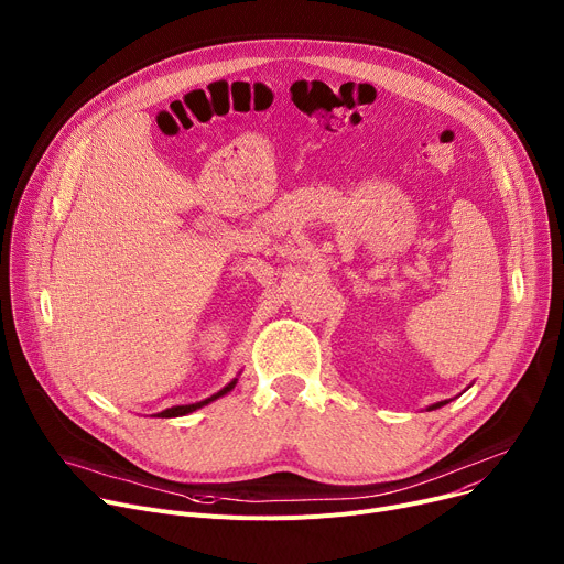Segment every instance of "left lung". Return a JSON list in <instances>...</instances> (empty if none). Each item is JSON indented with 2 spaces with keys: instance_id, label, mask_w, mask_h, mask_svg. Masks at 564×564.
Segmentation results:
<instances>
[{
  "instance_id": "obj_1",
  "label": "left lung",
  "mask_w": 564,
  "mask_h": 564,
  "mask_svg": "<svg viewBox=\"0 0 564 564\" xmlns=\"http://www.w3.org/2000/svg\"><path fill=\"white\" fill-rule=\"evenodd\" d=\"M445 404H447V400H445V402H438V404H431V406H429V411H433V409H441V406H445Z\"/></svg>"
}]
</instances>
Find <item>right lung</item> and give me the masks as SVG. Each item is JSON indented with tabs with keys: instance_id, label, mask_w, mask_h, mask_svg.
<instances>
[{
	"instance_id": "right-lung-1",
	"label": "right lung",
	"mask_w": 564,
	"mask_h": 564,
	"mask_svg": "<svg viewBox=\"0 0 564 564\" xmlns=\"http://www.w3.org/2000/svg\"><path fill=\"white\" fill-rule=\"evenodd\" d=\"M235 386H237V379H232L228 386H224V388H221L219 393H214L212 398H207V400H203V402H196V404H183V406H171V409H166V411L158 413V417H178V415H187V413H192V411H196V409H200V406H205V404H209V402H214V400H219V398L228 395Z\"/></svg>"
}]
</instances>
